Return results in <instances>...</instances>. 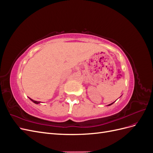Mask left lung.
<instances>
[{
    "label": "left lung",
    "instance_id": "left-lung-1",
    "mask_svg": "<svg viewBox=\"0 0 153 153\" xmlns=\"http://www.w3.org/2000/svg\"><path fill=\"white\" fill-rule=\"evenodd\" d=\"M114 102H115V101H114ZM114 102H113V103H110V104H109V105H108V106H110V105H112Z\"/></svg>",
    "mask_w": 153,
    "mask_h": 153
}]
</instances>
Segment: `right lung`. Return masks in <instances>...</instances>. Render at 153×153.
Returning a JSON list of instances; mask_svg holds the SVG:
<instances>
[{
    "mask_svg": "<svg viewBox=\"0 0 153 153\" xmlns=\"http://www.w3.org/2000/svg\"><path fill=\"white\" fill-rule=\"evenodd\" d=\"M29 99L32 101V102L33 103H36V104H39V103H41V101H34V100H32V99H30V98H29Z\"/></svg>",
    "mask_w": 153,
    "mask_h": 153,
    "instance_id": "obj_1",
    "label": "right lung"
}]
</instances>
